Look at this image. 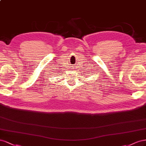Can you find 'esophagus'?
Returning a JSON list of instances; mask_svg holds the SVG:
<instances>
[{
    "label": "esophagus",
    "instance_id": "esophagus-1",
    "mask_svg": "<svg viewBox=\"0 0 146 146\" xmlns=\"http://www.w3.org/2000/svg\"><path fill=\"white\" fill-rule=\"evenodd\" d=\"M72 68V70H74V69H76V68Z\"/></svg>",
    "mask_w": 146,
    "mask_h": 146
}]
</instances>
